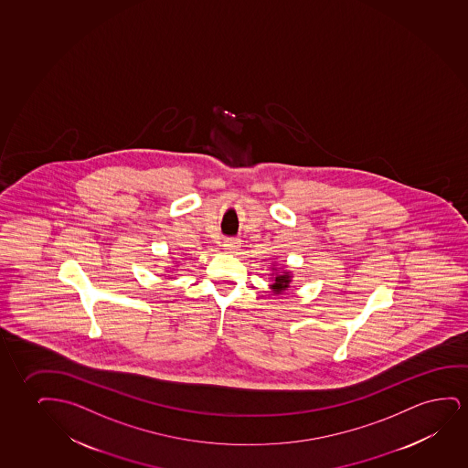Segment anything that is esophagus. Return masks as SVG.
<instances>
[{
  "label": "esophagus",
  "instance_id": "1",
  "mask_svg": "<svg viewBox=\"0 0 468 468\" xmlns=\"http://www.w3.org/2000/svg\"><path fill=\"white\" fill-rule=\"evenodd\" d=\"M222 246L227 250H237L239 248V239L238 238H225Z\"/></svg>",
  "mask_w": 468,
  "mask_h": 468
}]
</instances>
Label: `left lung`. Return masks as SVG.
I'll return each instance as SVG.
<instances>
[{"label":"left lung","mask_w":468,"mask_h":468,"mask_svg":"<svg viewBox=\"0 0 468 468\" xmlns=\"http://www.w3.org/2000/svg\"><path fill=\"white\" fill-rule=\"evenodd\" d=\"M289 282H291V276H289V273H284V275L276 276L275 282L271 284V288H273L276 294H280L282 291L289 288Z\"/></svg>","instance_id":"8db88e82"}]
</instances>
